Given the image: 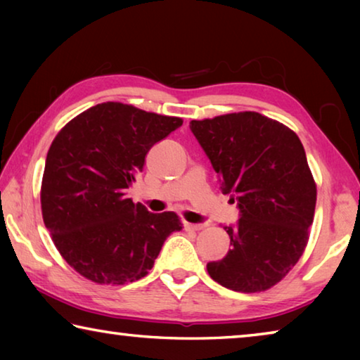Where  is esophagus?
Instances as JSON below:
<instances>
[{
	"mask_svg": "<svg viewBox=\"0 0 360 360\" xmlns=\"http://www.w3.org/2000/svg\"><path fill=\"white\" fill-rule=\"evenodd\" d=\"M184 229L186 230H202L203 229V224H192V222H184Z\"/></svg>",
	"mask_w": 360,
	"mask_h": 360,
	"instance_id": "34e87169",
	"label": "esophagus"
}]
</instances>
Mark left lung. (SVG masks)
I'll return each mask as SVG.
<instances>
[{"label":"left lung","instance_id":"8db88e82","mask_svg":"<svg viewBox=\"0 0 360 360\" xmlns=\"http://www.w3.org/2000/svg\"><path fill=\"white\" fill-rule=\"evenodd\" d=\"M191 130L240 219L225 225L230 249L210 276L236 292H262L302 257L313 224L316 184L294 131L254 111L192 120Z\"/></svg>","mask_w":360,"mask_h":360}]
</instances>
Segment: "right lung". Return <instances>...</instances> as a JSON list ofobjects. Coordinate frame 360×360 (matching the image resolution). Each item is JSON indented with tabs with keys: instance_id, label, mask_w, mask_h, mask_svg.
Instances as JSON below:
<instances>
[{
	"instance_id": "right-lung-1",
	"label": "right lung",
	"mask_w": 360,
	"mask_h": 360,
	"mask_svg": "<svg viewBox=\"0 0 360 360\" xmlns=\"http://www.w3.org/2000/svg\"><path fill=\"white\" fill-rule=\"evenodd\" d=\"M182 119L101 103L68 122L47 152L41 186L46 229L84 278L127 284L148 275L163 243L182 224L127 198L146 154Z\"/></svg>"
}]
</instances>
